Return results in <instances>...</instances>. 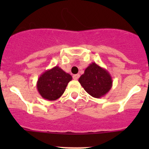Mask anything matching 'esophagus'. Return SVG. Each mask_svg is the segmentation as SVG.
<instances>
[{"instance_id":"esophagus-1","label":"esophagus","mask_w":149,"mask_h":149,"mask_svg":"<svg viewBox=\"0 0 149 149\" xmlns=\"http://www.w3.org/2000/svg\"><path fill=\"white\" fill-rule=\"evenodd\" d=\"M79 77H80V74H74L73 79L74 80H77V79L79 78Z\"/></svg>"}]
</instances>
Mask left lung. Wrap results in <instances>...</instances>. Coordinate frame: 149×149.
<instances>
[{"label":"left lung","mask_w":149,"mask_h":149,"mask_svg":"<svg viewBox=\"0 0 149 149\" xmlns=\"http://www.w3.org/2000/svg\"><path fill=\"white\" fill-rule=\"evenodd\" d=\"M78 81L88 94L97 98L104 96L113 86L110 73L95 63L89 64Z\"/></svg>","instance_id":"8db88e82"}]
</instances>
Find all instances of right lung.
I'll return each mask as SVG.
<instances>
[{"instance_id":"obj_1","label":"right lung","mask_w":149,"mask_h":149,"mask_svg":"<svg viewBox=\"0 0 149 149\" xmlns=\"http://www.w3.org/2000/svg\"><path fill=\"white\" fill-rule=\"evenodd\" d=\"M72 77L59 66L46 70L39 76L36 88L40 95L48 101H55L65 92Z\"/></svg>"}]
</instances>
